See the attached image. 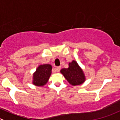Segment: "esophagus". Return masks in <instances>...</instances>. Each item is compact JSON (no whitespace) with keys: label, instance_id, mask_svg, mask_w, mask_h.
<instances>
[{"label":"esophagus","instance_id":"obj_1","mask_svg":"<svg viewBox=\"0 0 120 120\" xmlns=\"http://www.w3.org/2000/svg\"><path fill=\"white\" fill-rule=\"evenodd\" d=\"M60 69H61V67H60V66H57V67H56V68H55V70H56V71L59 72V71H60Z\"/></svg>","mask_w":120,"mask_h":120}]
</instances>
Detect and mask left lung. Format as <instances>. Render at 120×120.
I'll return each mask as SVG.
<instances>
[{"label":"left lung","mask_w":120,"mask_h":120,"mask_svg":"<svg viewBox=\"0 0 120 120\" xmlns=\"http://www.w3.org/2000/svg\"><path fill=\"white\" fill-rule=\"evenodd\" d=\"M68 82L73 86L79 85L85 82L86 77L82 69L75 60L69 63V68H63L60 70Z\"/></svg>","instance_id":"left-lung-1"}]
</instances>
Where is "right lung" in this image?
Masks as SVG:
<instances>
[{
  "mask_svg": "<svg viewBox=\"0 0 120 120\" xmlns=\"http://www.w3.org/2000/svg\"><path fill=\"white\" fill-rule=\"evenodd\" d=\"M52 66L44 64L39 66L33 73L32 84L37 86H43L48 82L51 74Z\"/></svg>",
  "mask_w": 120,
  "mask_h": 120,
  "instance_id": "right-lung-1",
  "label": "right lung"
}]
</instances>
